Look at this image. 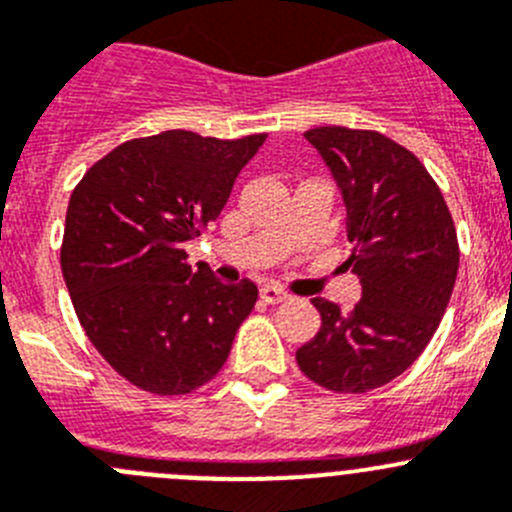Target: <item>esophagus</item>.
Segmentation results:
<instances>
[{"instance_id":"esophagus-1","label":"esophagus","mask_w":512,"mask_h":512,"mask_svg":"<svg viewBox=\"0 0 512 512\" xmlns=\"http://www.w3.org/2000/svg\"><path fill=\"white\" fill-rule=\"evenodd\" d=\"M259 296L264 304H281V301L289 299V294H286V291H281L279 286H264Z\"/></svg>"}]
</instances>
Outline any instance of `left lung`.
I'll use <instances>...</instances> for the list:
<instances>
[{"label": "left lung", "mask_w": 512, "mask_h": 512, "mask_svg": "<svg viewBox=\"0 0 512 512\" xmlns=\"http://www.w3.org/2000/svg\"><path fill=\"white\" fill-rule=\"evenodd\" d=\"M304 138L342 191L354 243L344 266L362 299L349 314L311 299L321 329L296 362L319 387L362 394L412 367L437 332L460 264L455 223L425 165L387 135L326 125Z\"/></svg>", "instance_id": "obj_1"}]
</instances>
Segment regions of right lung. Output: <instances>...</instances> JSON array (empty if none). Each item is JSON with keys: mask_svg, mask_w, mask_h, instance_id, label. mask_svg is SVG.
I'll return each instance as SVG.
<instances>
[{"mask_svg": "<svg viewBox=\"0 0 512 512\" xmlns=\"http://www.w3.org/2000/svg\"><path fill=\"white\" fill-rule=\"evenodd\" d=\"M266 133L165 130L118 145L70 196L60 264L92 347L138 389L188 394L226 364L259 289L188 266L186 241L226 206Z\"/></svg>", "mask_w": 512, "mask_h": 512, "instance_id": "right-lung-1", "label": "right lung"}]
</instances>
